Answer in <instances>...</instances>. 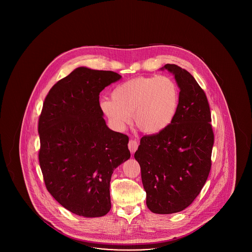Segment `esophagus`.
Masks as SVG:
<instances>
[{"label": "esophagus", "mask_w": 252, "mask_h": 252, "mask_svg": "<svg viewBox=\"0 0 252 252\" xmlns=\"http://www.w3.org/2000/svg\"><path fill=\"white\" fill-rule=\"evenodd\" d=\"M138 146H139V144L137 143V141L132 140V139L129 140V142H128V148H129L131 153H134L138 149Z\"/></svg>", "instance_id": "34e87169"}]
</instances>
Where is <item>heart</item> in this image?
Wrapping results in <instances>:
<instances>
[{"label":"heart","mask_w":252,"mask_h":252,"mask_svg":"<svg viewBox=\"0 0 252 252\" xmlns=\"http://www.w3.org/2000/svg\"><path fill=\"white\" fill-rule=\"evenodd\" d=\"M179 106V89L167 76H138L117 85L111 99L100 101V108L116 130H124L132 118L145 134L164 130Z\"/></svg>","instance_id":"b5f03b06"}]
</instances>
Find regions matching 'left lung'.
<instances>
[{"label": "left lung", "mask_w": 252, "mask_h": 252, "mask_svg": "<svg viewBox=\"0 0 252 252\" xmlns=\"http://www.w3.org/2000/svg\"><path fill=\"white\" fill-rule=\"evenodd\" d=\"M180 88L179 106L164 130L145 135L134 158L141 166L147 208L154 214L183 211L201 192L212 166L215 135L207 96L192 74L166 64Z\"/></svg>", "instance_id": "1"}]
</instances>
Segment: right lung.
I'll use <instances>...</instances> for the list:
<instances>
[{"label": "right lung", "instance_id": "1", "mask_svg": "<svg viewBox=\"0 0 252 252\" xmlns=\"http://www.w3.org/2000/svg\"><path fill=\"white\" fill-rule=\"evenodd\" d=\"M79 67L52 87L38 119L39 165L45 186L65 209L99 217L110 208L114 169L130 158L128 137L106 125L100 93L120 79Z\"/></svg>", "mask_w": 252, "mask_h": 252}]
</instances>
